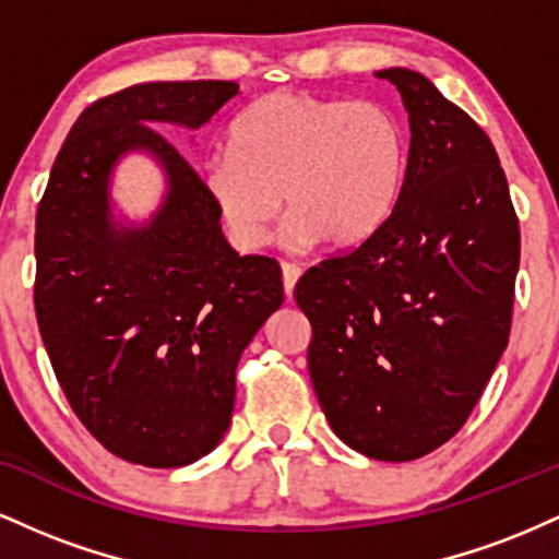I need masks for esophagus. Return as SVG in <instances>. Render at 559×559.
<instances>
[{
	"mask_svg": "<svg viewBox=\"0 0 559 559\" xmlns=\"http://www.w3.org/2000/svg\"><path fill=\"white\" fill-rule=\"evenodd\" d=\"M281 275H284V292H286V297H292L294 286H297L301 271H299L297 265H292V262H284V265H281Z\"/></svg>",
	"mask_w": 559,
	"mask_h": 559,
	"instance_id": "1",
	"label": "esophagus"
}]
</instances>
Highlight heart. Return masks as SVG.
<instances>
[{
    "label": "heart",
    "instance_id": "1",
    "mask_svg": "<svg viewBox=\"0 0 559 559\" xmlns=\"http://www.w3.org/2000/svg\"><path fill=\"white\" fill-rule=\"evenodd\" d=\"M404 173L407 133L389 107L275 92L230 123L228 150L202 159L199 186L241 252L267 247L284 202L288 243L355 247L394 213Z\"/></svg>",
    "mask_w": 559,
    "mask_h": 559
}]
</instances>
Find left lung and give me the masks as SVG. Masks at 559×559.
Instances as JSON below:
<instances>
[{
	"label": "left lung",
	"mask_w": 559,
	"mask_h": 559,
	"mask_svg": "<svg viewBox=\"0 0 559 559\" xmlns=\"http://www.w3.org/2000/svg\"><path fill=\"white\" fill-rule=\"evenodd\" d=\"M409 115L394 213L294 288L312 386L333 433L407 463L463 428L510 338L521 230L484 128L426 75L378 70Z\"/></svg>",
	"instance_id": "1"
}]
</instances>
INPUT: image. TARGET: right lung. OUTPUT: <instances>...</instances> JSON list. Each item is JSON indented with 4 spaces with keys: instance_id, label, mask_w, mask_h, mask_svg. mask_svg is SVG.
Returning <instances> with one entry per match:
<instances>
[{
    "instance_id": "obj_1",
    "label": "right lung",
    "mask_w": 559,
    "mask_h": 559,
    "mask_svg": "<svg viewBox=\"0 0 559 559\" xmlns=\"http://www.w3.org/2000/svg\"><path fill=\"white\" fill-rule=\"evenodd\" d=\"M234 81L136 83L81 112L36 213V320L88 433L146 467L197 463L221 444L236 365L284 305L278 262L230 249L199 176L163 133L197 131ZM150 154L166 197L150 222L111 210L114 165Z\"/></svg>"
}]
</instances>
